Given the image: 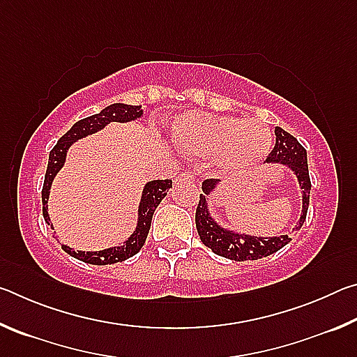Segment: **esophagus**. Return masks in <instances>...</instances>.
<instances>
[{"instance_id": "esophagus-1", "label": "esophagus", "mask_w": 357, "mask_h": 357, "mask_svg": "<svg viewBox=\"0 0 357 357\" xmlns=\"http://www.w3.org/2000/svg\"><path fill=\"white\" fill-rule=\"evenodd\" d=\"M174 183L176 184H193V183H197V181H195V176H193V173H183V174H179L176 179H174Z\"/></svg>"}]
</instances>
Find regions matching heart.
Segmentation results:
<instances>
[{
	"label": "heart",
	"instance_id": "1",
	"mask_svg": "<svg viewBox=\"0 0 357 357\" xmlns=\"http://www.w3.org/2000/svg\"><path fill=\"white\" fill-rule=\"evenodd\" d=\"M173 142L190 155L214 157L223 170L243 172L269 154L273 132L259 119L190 112L174 123Z\"/></svg>",
	"mask_w": 357,
	"mask_h": 357
}]
</instances>
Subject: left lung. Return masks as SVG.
I'll use <instances>...</instances> for the list:
<instances>
[{
  "instance_id": "obj_1",
  "label": "left lung",
  "mask_w": 357,
  "mask_h": 357,
  "mask_svg": "<svg viewBox=\"0 0 357 357\" xmlns=\"http://www.w3.org/2000/svg\"><path fill=\"white\" fill-rule=\"evenodd\" d=\"M266 162L268 164L287 165L298 178L302 195V211L298 225L293 229V231H298L304 225L310 200L312 184L309 176V165H307V151L291 134H288L282 128H275V146L271 151ZM217 184H219L217 179L203 181V193H200V202H198L195 213L197 231L200 234L202 243L209 247L215 255L234 259V261L258 259L273 255V253L280 250L283 245H287L291 241L288 234L269 238L252 236V234L238 233L219 225L215 219H213V215H211L208 204V197L214 192Z\"/></svg>"
}]
</instances>
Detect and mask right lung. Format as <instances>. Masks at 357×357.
Here are the masks:
<instances>
[{"label": "right lung", "instance_id": "1", "mask_svg": "<svg viewBox=\"0 0 357 357\" xmlns=\"http://www.w3.org/2000/svg\"><path fill=\"white\" fill-rule=\"evenodd\" d=\"M143 116V108L142 105H128V104H112L105 107L104 110L99 113L88 116L84 119L77 121L72 128L66 132V134L59 138L55 148L50 151L48 155V165L47 173L44 179V187H42V214H44L45 223L50 225V215H48V195H50V187L53 179H55L56 173L61 170L68 149L72 146V143H75L80 138H84L91 134H96L105 128L110 123H129ZM172 187V179H154L144 184L142 192V200L140 206H138V219L135 231L130 234L128 241L119 247H110V249H104L99 252H83V250H74L69 245H61L64 252H68L70 257H74L80 261L89 263V264H113L118 261H124L130 257H134L135 253L140 252V249L146 241V236L151 228V220H153V214L155 208L159 206L160 202L164 200L168 189ZM55 236V234H53Z\"/></svg>", "mask_w": 357, "mask_h": 357}]
</instances>
